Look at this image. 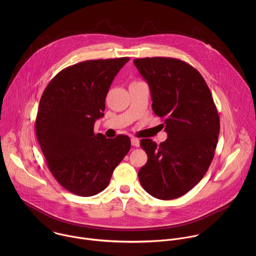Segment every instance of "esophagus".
<instances>
[{"mask_svg": "<svg viewBox=\"0 0 256 256\" xmlns=\"http://www.w3.org/2000/svg\"><path fill=\"white\" fill-rule=\"evenodd\" d=\"M131 144H132V146H140V140L133 137V138H131Z\"/></svg>", "mask_w": 256, "mask_h": 256, "instance_id": "esophagus-1", "label": "esophagus"}]
</instances>
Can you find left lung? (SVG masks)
Masks as SVG:
<instances>
[{"label":"left lung","mask_w":256,"mask_h":256,"mask_svg":"<svg viewBox=\"0 0 256 256\" xmlns=\"http://www.w3.org/2000/svg\"><path fill=\"white\" fill-rule=\"evenodd\" d=\"M146 80L152 108L164 119L166 142L142 139L148 160L138 176L154 198L172 200L191 190L207 172L215 154L220 117L209 86L194 67L176 58L135 59Z\"/></svg>","instance_id":"obj_1"}]
</instances>
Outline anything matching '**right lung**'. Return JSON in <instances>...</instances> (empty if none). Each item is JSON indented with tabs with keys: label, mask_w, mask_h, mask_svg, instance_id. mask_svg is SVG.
I'll return each mask as SVG.
<instances>
[{
	"label": "right lung",
	"mask_w": 256,
	"mask_h": 256,
	"mask_svg": "<svg viewBox=\"0 0 256 256\" xmlns=\"http://www.w3.org/2000/svg\"><path fill=\"white\" fill-rule=\"evenodd\" d=\"M129 57L84 61L57 74L45 88L36 133L47 166L64 188L88 197L104 190L131 148L130 138L94 134L110 84Z\"/></svg>",
	"instance_id": "1"
}]
</instances>
